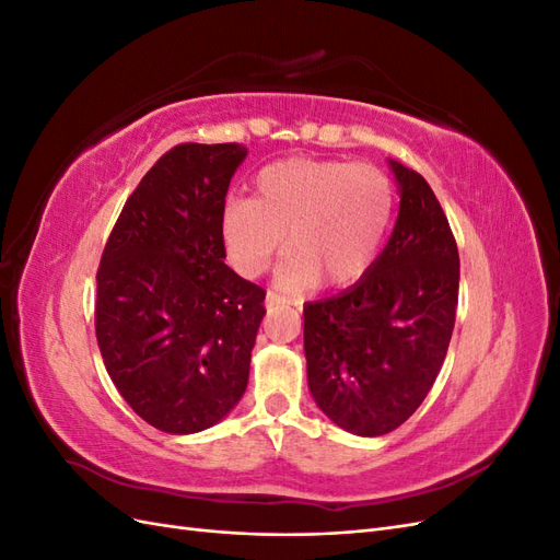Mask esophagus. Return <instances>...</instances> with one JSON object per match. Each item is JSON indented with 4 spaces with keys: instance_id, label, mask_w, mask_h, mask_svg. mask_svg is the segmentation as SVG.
I'll use <instances>...</instances> for the list:
<instances>
[{
    "instance_id": "obj_1",
    "label": "esophagus",
    "mask_w": 560,
    "mask_h": 560,
    "mask_svg": "<svg viewBox=\"0 0 560 560\" xmlns=\"http://www.w3.org/2000/svg\"><path fill=\"white\" fill-rule=\"evenodd\" d=\"M282 308H287V299L276 292H268L266 294V311L273 313V311H282Z\"/></svg>"
}]
</instances>
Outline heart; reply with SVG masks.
<instances>
[{
	"label": "heart",
	"mask_w": 560,
	"mask_h": 560,
	"mask_svg": "<svg viewBox=\"0 0 560 560\" xmlns=\"http://www.w3.org/2000/svg\"><path fill=\"white\" fill-rule=\"evenodd\" d=\"M393 184L378 165L287 159L261 167L252 200L226 202L222 235L233 266L261 276L284 233L276 287L299 294L325 276L329 284L358 280L376 259L393 219Z\"/></svg>",
	"instance_id": "obj_1"
}]
</instances>
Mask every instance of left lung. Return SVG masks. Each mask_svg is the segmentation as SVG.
<instances>
[{"label": "left lung", "mask_w": 560, "mask_h": 560, "mask_svg": "<svg viewBox=\"0 0 560 560\" xmlns=\"http://www.w3.org/2000/svg\"><path fill=\"white\" fill-rule=\"evenodd\" d=\"M399 189L393 235L350 290L303 306L308 387L334 425L381 436L409 420L442 371L460 259L430 184L387 159Z\"/></svg>", "instance_id": "1"}]
</instances>
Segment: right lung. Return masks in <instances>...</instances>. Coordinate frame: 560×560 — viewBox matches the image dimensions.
I'll return each instance as SVG.
<instances>
[{
	"label": "right lung",
	"instance_id": "add662e5",
	"mask_svg": "<svg viewBox=\"0 0 560 560\" xmlns=\"http://www.w3.org/2000/svg\"><path fill=\"white\" fill-rule=\"evenodd\" d=\"M243 144H179L116 219L97 270L95 336L130 409L167 434L202 432L241 401L266 315L224 264L222 212Z\"/></svg>",
	"mask_w": 560,
	"mask_h": 560
}]
</instances>
